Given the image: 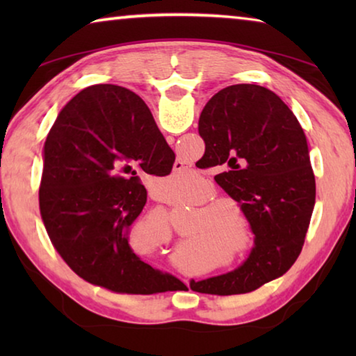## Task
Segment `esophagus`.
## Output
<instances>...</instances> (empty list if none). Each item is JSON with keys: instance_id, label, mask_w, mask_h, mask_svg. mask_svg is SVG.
Returning <instances> with one entry per match:
<instances>
[{"instance_id": "34e87169", "label": "esophagus", "mask_w": 356, "mask_h": 356, "mask_svg": "<svg viewBox=\"0 0 356 356\" xmlns=\"http://www.w3.org/2000/svg\"><path fill=\"white\" fill-rule=\"evenodd\" d=\"M174 170H176V171H179V172H184V171H186V168H184V166H179V165H176V166H174Z\"/></svg>"}]
</instances>
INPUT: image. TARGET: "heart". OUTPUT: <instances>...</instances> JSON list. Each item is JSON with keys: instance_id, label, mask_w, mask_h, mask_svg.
I'll return each mask as SVG.
<instances>
[{"instance_id": "b5f03b06", "label": "heart", "mask_w": 356, "mask_h": 356, "mask_svg": "<svg viewBox=\"0 0 356 356\" xmlns=\"http://www.w3.org/2000/svg\"><path fill=\"white\" fill-rule=\"evenodd\" d=\"M185 184V179L170 176L163 191V196L168 200H174L185 193L190 204H202L191 226L186 229L188 240L182 245V251H226V262L246 254V251L251 248L252 234L243 207L227 197L212 202L216 190L206 179L193 180L186 191H184ZM204 202L207 204H204Z\"/></svg>"}]
</instances>
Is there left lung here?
<instances>
[{
	"mask_svg": "<svg viewBox=\"0 0 356 356\" xmlns=\"http://www.w3.org/2000/svg\"><path fill=\"white\" fill-rule=\"evenodd\" d=\"M202 159L225 171L215 180L243 207L254 234L246 261L195 282V291L234 295L284 275L300 256L316 202V179L300 122L278 95L232 84L207 102L197 124Z\"/></svg>",
	"mask_w": 356,
	"mask_h": 356,
	"instance_id": "1",
	"label": "left lung"
}]
</instances>
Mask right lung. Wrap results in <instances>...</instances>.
<instances>
[{"label": "right lung", "mask_w": 356, "mask_h": 356, "mask_svg": "<svg viewBox=\"0 0 356 356\" xmlns=\"http://www.w3.org/2000/svg\"><path fill=\"white\" fill-rule=\"evenodd\" d=\"M174 160L147 105L129 89L94 84L63 108L44 146L39 207L53 246L80 278L141 295L180 282L129 243L147 200L138 174L168 176Z\"/></svg>", "instance_id": "add662e5"}]
</instances>
